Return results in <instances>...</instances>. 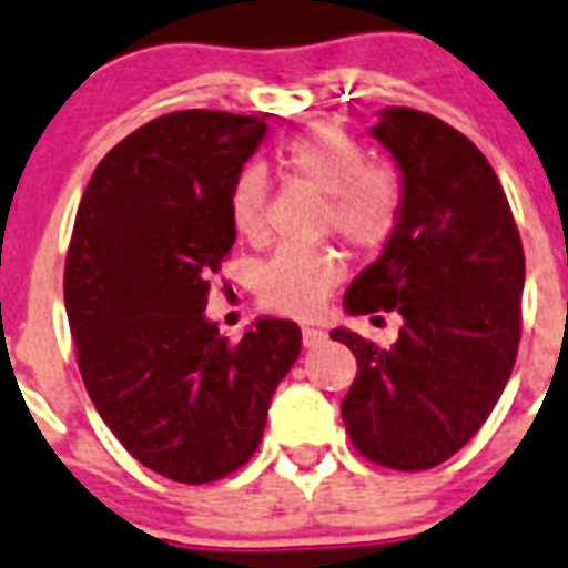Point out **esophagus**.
I'll return each instance as SVG.
<instances>
[{"mask_svg": "<svg viewBox=\"0 0 568 568\" xmlns=\"http://www.w3.org/2000/svg\"><path fill=\"white\" fill-rule=\"evenodd\" d=\"M323 339H325L323 328H314V325H303V345H305V348H314V345H320Z\"/></svg>", "mask_w": 568, "mask_h": 568, "instance_id": "1", "label": "esophagus"}]
</instances>
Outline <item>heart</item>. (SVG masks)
I'll return each instance as SVG.
<instances>
[{
  "label": "heart",
  "instance_id": "heart-1",
  "mask_svg": "<svg viewBox=\"0 0 568 568\" xmlns=\"http://www.w3.org/2000/svg\"><path fill=\"white\" fill-rule=\"evenodd\" d=\"M285 171L325 194L323 231L359 251L386 245L406 214L408 185L403 168L392 160H368L366 145L334 122H317L285 142ZM268 176L260 165H245L229 196L236 234L254 236L265 229ZM343 277L337 254L328 248H280L260 268L256 294L274 314L308 317L323 305Z\"/></svg>",
  "mask_w": 568,
  "mask_h": 568
}]
</instances>
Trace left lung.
Instances as JSON below:
<instances>
[{"instance_id": "8db88e82", "label": "left lung", "mask_w": 568, "mask_h": 568, "mask_svg": "<svg viewBox=\"0 0 568 568\" xmlns=\"http://www.w3.org/2000/svg\"><path fill=\"white\" fill-rule=\"evenodd\" d=\"M372 134L403 168L408 202L386 251L345 291V308L397 312L403 328L392 348L334 328L357 357L339 414L366 460L423 471L480 432L509 383L526 256L495 168L457 128L388 108Z\"/></svg>"}]
</instances>
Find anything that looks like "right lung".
I'll return each mask as SVG.
<instances>
[{
    "label": "right lung",
    "mask_w": 568,
    "mask_h": 568,
    "mask_svg": "<svg viewBox=\"0 0 568 568\" xmlns=\"http://www.w3.org/2000/svg\"><path fill=\"white\" fill-rule=\"evenodd\" d=\"M265 116L174 111L113 145L93 171L65 256L77 366L116 440L156 475L202 486L263 440L297 323L256 320L240 343L205 320L236 231L229 196Z\"/></svg>",
    "instance_id": "add662e5"
}]
</instances>
